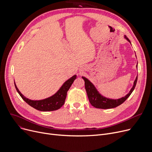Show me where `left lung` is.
<instances>
[{
	"mask_svg": "<svg viewBox=\"0 0 152 152\" xmlns=\"http://www.w3.org/2000/svg\"><path fill=\"white\" fill-rule=\"evenodd\" d=\"M124 38L127 40V41L131 43L130 40L126 36H124ZM136 67L137 68V65H136ZM82 78L84 79L85 82V89H86L87 96H88V99L91 103V104L95 108H101V109L113 108L122 104V103L130 96V95L132 94V92L134 90V88L135 86H136L137 81V76L134 82L132 87L130 90L129 92L127 94L126 96L118 99H111L107 98L104 96H103L102 95H101L99 93V92L97 91V89L95 88L94 85L88 79H87L84 76H82Z\"/></svg>",
	"mask_w": 152,
	"mask_h": 152,
	"instance_id": "8db88e82",
	"label": "left lung"
}]
</instances>
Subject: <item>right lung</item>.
Segmentation results:
<instances>
[{
    "instance_id": "1",
    "label": "right lung",
    "mask_w": 152,
    "mask_h": 152,
    "mask_svg": "<svg viewBox=\"0 0 152 152\" xmlns=\"http://www.w3.org/2000/svg\"><path fill=\"white\" fill-rule=\"evenodd\" d=\"M76 75L72 76L71 78L68 79L66 81L63 83L60 89L55 94H53L52 96L40 100H33L26 98L20 92L17 86H16L15 83V86L18 93L20 94L23 100L26 102L31 107L39 111H50L57 110L60 108L64 105L66 97L67 92L70 88L72 84H73V83L76 79Z\"/></svg>"
}]
</instances>
